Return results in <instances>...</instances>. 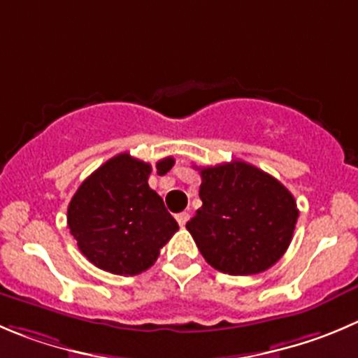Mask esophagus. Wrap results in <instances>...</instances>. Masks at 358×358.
Wrapping results in <instances>:
<instances>
[{
  "label": "esophagus",
  "mask_w": 358,
  "mask_h": 358,
  "mask_svg": "<svg viewBox=\"0 0 358 358\" xmlns=\"http://www.w3.org/2000/svg\"><path fill=\"white\" fill-rule=\"evenodd\" d=\"M176 220H177V223H179V227H185V224L188 223V220H189V214L188 213H179L176 216Z\"/></svg>",
  "instance_id": "esophagus-1"
}]
</instances>
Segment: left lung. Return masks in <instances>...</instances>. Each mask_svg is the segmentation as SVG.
<instances>
[{"label": "left lung", "mask_w": 358, "mask_h": 358, "mask_svg": "<svg viewBox=\"0 0 358 358\" xmlns=\"http://www.w3.org/2000/svg\"><path fill=\"white\" fill-rule=\"evenodd\" d=\"M200 170L202 207L186 223L210 267L230 275L267 271L283 257L299 217L294 195L246 162Z\"/></svg>", "instance_id": "left-lung-1"}]
</instances>
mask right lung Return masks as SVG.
<instances>
[{"label":"right lung","mask_w":358,"mask_h":358,"mask_svg":"<svg viewBox=\"0 0 358 358\" xmlns=\"http://www.w3.org/2000/svg\"><path fill=\"white\" fill-rule=\"evenodd\" d=\"M173 158L156 163L159 176ZM152 166L128 152L94 170L68 206V228L80 253L101 271L135 275L148 271L179 230L163 199L149 188Z\"/></svg>","instance_id":"obj_1"}]
</instances>
